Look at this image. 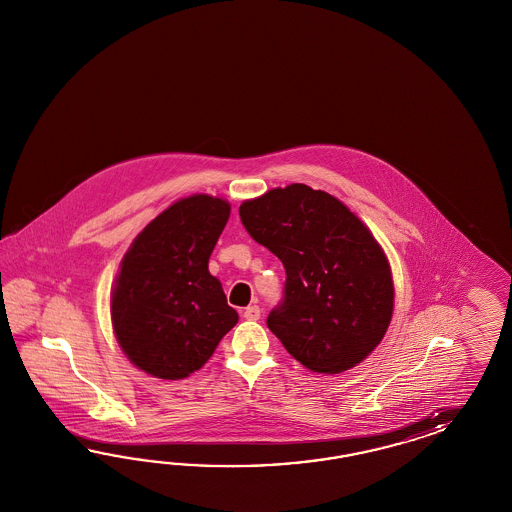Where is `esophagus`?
Wrapping results in <instances>:
<instances>
[{"instance_id":"1","label":"esophagus","mask_w":512,"mask_h":512,"mask_svg":"<svg viewBox=\"0 0 512 512\" xmlns=\"http://www.w3.org/2000/svg\"><path fill=\"white\" fill-rule=\"evenodd\" d=\"M259 317H261V308L259 306H248L244 310V319H248V321H257Z\"/></svg>"}]
</instances>
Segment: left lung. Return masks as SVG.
I'll use <instances>...</instances> for the list:
<instances>
[{
  "label": "left lung",
  "mask_w": 512,
  "mask_h": 512,
  "mask_svg": "<svg viewBox=\"0 0 512 512\" xmlns=\"http://www.w3.org/2000/svg\"><path fill=\"white\" fill-rule=\"evenodd\" d=\"M255 242L285 266L283 304L266 325L310 372L355 368L387 334L394 281L372 231L343 202L306 184L240 204Z\"/></svg>",
  "instance_id": "left-lung-1"
}]
</instances>
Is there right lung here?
<instances>
[{
    "label": "right lung",
    "mask_w": 512,
    "mask_h": 512,
    "mask_svg": "<svg viewBox=\"0 0 512 512\" xmlns=\"http://www.w3.org/2000/svg\"><path fill=\"white\" fill-rule=\"evenodd\" d=\"M231 204L197 193L172 202L133 240L110 293L120 349L139 370L178 381L201 370L238 323L208 270Z\"/></svg>",
    "instance_id": "right-lung-1"
}]
</instances>
